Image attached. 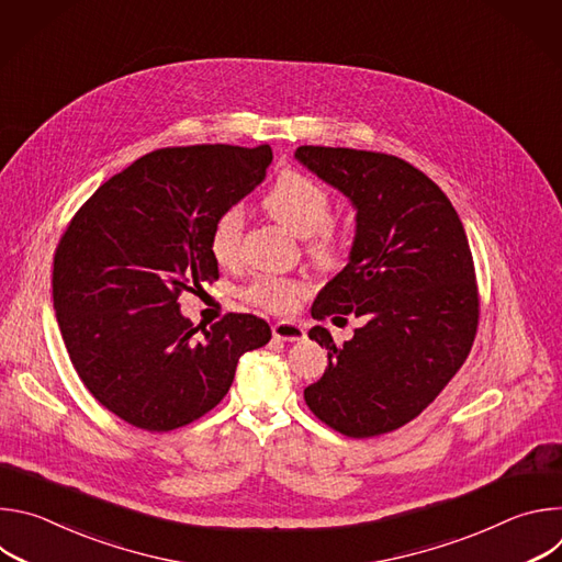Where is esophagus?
I'll return each instance as SVG.
<instances>
[{"label": "esophagus", "instance_id": "esophagus-1", "mask_svg": "<svg viewBox=\"0 0 562 562\" xmlns=\"http://www.w3.org/2000/svg\"><path fill=\"white\" fill-rule=\"evenodd\" d=\"M273 336L278 340H286V342H297V340H304L306 338V331L302 325L297 323H286V319H282V323H276L273 325Z\"/></svg>", "mask_w": 562, "mask_h": 562}]
</instances>
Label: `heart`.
<instances>
[{"instance_id": "heart-1", "label": "heart", "mask_w": 562, "mask_h": 562, "mask_svg": "<svg viewBox=\"0 0 562 562\" xmlns=\"http://www.w3.org/2000/svg\"><path fill=\"white\" fill-rule=\"evenodd\" d=\"M262 206L276 222L304 239V249L315 265L336 267L345 260L347 233L338 220L329 217L331 193L325 184L297 171H284L267 191ZM239 243H243V211L239 206H228L213 220L209 251L215 262L228 267L239 256ZM300 293V282L276 276H258L243 289V297L249 304L271 313L291 311Z\"/></svg>"}]
</instances>
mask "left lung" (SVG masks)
<instances>
[{"label": "left lung", "mask_w": 562, "mask_h": 562, "mask_svg": "<svg viewBox=\"0 0 562 562\" xmlns=\"http://www.w3.org/2000/svg\"><path fill=\"white\" fill-rule=\"evenodd\" d=\"M302 162L356 209L349 265L317 293L313 317L362 327L329 349L323 378L304 389L315 418L349 438L395 431L420 416L467 360L480 317L462 222L440 187L405 159L375 150L300 146Z\"/></svg>", "instance_id": "8db88e82"}]
</instances>
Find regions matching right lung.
Returning <instances> with one entry per match:
<instances>
[{"label": "right lung", "instance_id": "right-lung-1", "mask_svg": "<svg viewBox=\"0 0 562 562\" xmlns=\"http://www.w3.org/2000/svg\"><path fill=\"white\" fill-rule=\"evenodd\" d=\"M273 153L228 144L157 148L106 180L68 222L53 258V306L68 358L111 414L173 431L209 414L237 360L271 340L251 313L193 327L178 297L217 280L213 220L249 195Z\"/></svg>", "mask_w": 562, "mask_h": 562}]
</instances>
